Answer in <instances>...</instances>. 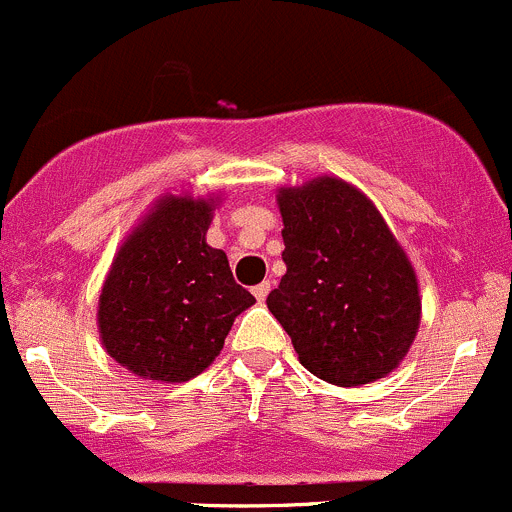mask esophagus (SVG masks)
<instances>
[{"label":"esophagus","instance_id":"obj_1","mask_svg":"<svg viewBox=\"0 0 512 512\" xmlns=\"http://www.w3.org/2000/svg\"><path fill=\"white\" fill-rule=\"evenodd\" d=\"M268 291H271V281H263V283H258V286H254V296L258 298V301H266Z\"/></svg>","mask_w":512,"mask_h":512}]
</instances>
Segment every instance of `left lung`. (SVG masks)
Returning a JSON list of instances; mask_svg holds the SVG:
<instances>
[{
    "mask_svg": "<svg viewBox=\"0 0 512 512\" xmlns=\"http://www.w3.org/2000/svg\"><path fill=\"white\" fill-rule=\"evenodd\" d=\"M278 209L286 273L266 303L301 366L333 386L388 376L421 326V296L383 216L336 176L281 189Z\"/></svg>",
    "mask_w": 512,
    "mask_h": 512,
    "instance_id": "1",
    "label": "left lung"
}]
</instances>
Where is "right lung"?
I'll use <instances>...</instances> for the list:
<instances>
[{"mask_svg":"<svg viewBox=\"0 0 512 512\" xmlns=\"http://www.w3.org/2000/svg\"><path fill=\"white\" fill-rule=\"evenodd\" d=\"M214 199L164 196L121 244L99 296V336L126 371L184 383L211 366L256 298L206 244Z\"/></svg>","mask_w":512,"mask_h":512,"instance_id":"add662e5","label":"right lung"}]
</instances>
